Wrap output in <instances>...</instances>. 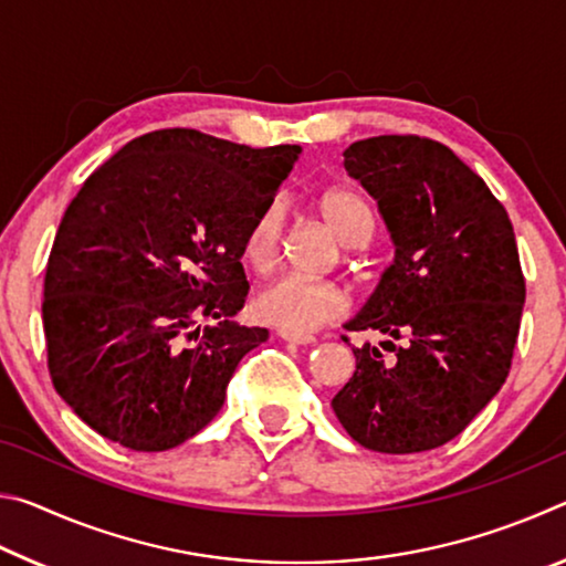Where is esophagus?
Masks as SVG:
<instances>
[{
	"instance_id": "34e87169",
	"label": "esophagus",
	"mask_w": 566,
	"mask_h": 566,
	"mask_svg": "<svg viewBox=\"0 0 566 566\" xmlns=\"http://www.w3.org/2000/svg\"><path fill=\"white\" fill-rule=\"evenodd\" d=\"M280 337L284 342H292V344H314V342H317L312 337V334H296V332H286V329H280Z\"/></svg>"
}]
</instances>
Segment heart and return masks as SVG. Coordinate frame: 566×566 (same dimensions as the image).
<instances>
[{
	"mask_svg": "<svg viewBox=\"0 0 566 566\" xmlns=\"http://www.w3.org/2000/svg\"><path fill=\"white\" fill-rule=\"evenodd\" d=\"M317 212L344 247H361L371 234V212L367 202L349 189H329L317 199ZM284 217L280 205H266L249 222L242 242L247 264L266 272L280 256ZM256 314L274 327L310 334L322 324L337 319L347 310V294L339 284L306 280L300 274L276 276L256 294Z\"/></svg>",
	"mask_w": 566,
	"mask_h": 566,
	"instance_id": "heart-1",
	"label": "heart"
}]
</instances>
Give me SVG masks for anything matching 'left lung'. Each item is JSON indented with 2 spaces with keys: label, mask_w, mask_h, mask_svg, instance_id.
Returning a JSON list of instances; mask_svg holds the SVG:
<instances>
[{
  "label": "left lung",
  "mask_w": 566,
  "mask_h": 566,
  "mask_svg": "<svg viewBox=\"0 0 566 566\" xmlns=\"http://www.w3.org/2000/svg\"><path fill=\"white\" fill-rule=\"evenodd\" d=\"M369 191L395 260L344 327L377 329L391 354L352 347L357 369L332 399L354 442L415 454L454 439L502 389L524 306L506 209L452 149L385 134L344 149Z\"/></svg>",
  "instance_id": "left-lung-1"
}]
</instances>
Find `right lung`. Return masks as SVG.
<instances>
[{
  "label": "right lung",
  "mask_w": 566,
  "mask_h": 566,
  "mask_svg": "<svg viewBox=\"0 0 566 566\" xmlns=\"http://www.w3.org/2000/svg\"><path fill=\"white\" fill-rule=\"evenodd\" d=\"M300 155L159 129L84 181L54 237L42 319L54 389L94 432L165 452L217 417L237 364L270 337L232 319L244 232Z\"/></svg>",
  "instance_id": "right-lung-1"
}]
</instances>
